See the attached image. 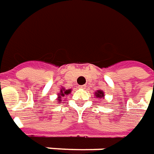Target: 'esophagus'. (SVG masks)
Masks as SVG:
<instances>
[{"instance_id":"obj_1","label":"esophagus","mask_w":154,"mask_h":154,"mask_svg":"<svg viewBox=\"0 0 154 154\" xmlns=\"http://www.w3.org/2000/svg\"><path fill=\"white\" fill-rule=\"evenodd\" d=\"M85 87H86L85 85H80V86H79V88H80V89H85Z\"/></svg>"}]
</instances>
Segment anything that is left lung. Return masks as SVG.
<instances>
[{"mask_svg": "<svg viewBox=\"0 0 154 154\" xmlns=\"http://www.w3.org/2000/svg\"><path fill=\"white\" fill-rule=\"evenodd\" d=\"M94 94H95V96H96L97 98H102V97L103 96V91H101V90H98Z\"/></svg>", "mask_w": 154, "mask_h": 154, "instance_id": "1", "label": "left lung"}]
</instances>
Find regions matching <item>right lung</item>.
I'll list each match as a JSON object with an SVG mask.
<instances>
[{"instance_id": "add662e5", "label": "right lung", "mask_w": 154, "mask_h": 154, "mask_svg": "<svg viewBox=\"0 0 154 154\" xmlns=\"http://www.w3.org/2000/svg\"><path fill=\"white\" fill-rule=\"evenodd\" d=\"M69 93H70V90H65V89H61L60 93L59 94V97H58L57 102H61L63 100V97H65V95H67Z\"/></svg>"}]
</instances>
